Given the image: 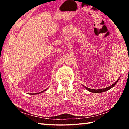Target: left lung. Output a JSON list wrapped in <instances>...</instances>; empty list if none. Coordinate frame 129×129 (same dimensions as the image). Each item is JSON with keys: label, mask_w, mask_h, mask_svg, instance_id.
Here are the masks:
<instances>
[{"label": "left lung", "mask_w": 129, "mask_h": 129, "mask_svg": "<svg viewBox=\"0 0 129 129\" xmlns=\"http://www.w3.org/2000/svg\"><path fill=\"white\" fill-rule=\"evenodd\" d=\"M119 78H118V79L117 80V81H115L114 84H112V85H110V86H108V87H106V88H103V89H90V88H88V87H86V86H84V85H82V86H84V88H85L86 90H88L89 91H90V92H91V93H102V92H104V91H108V90H109V89H110L111 88H112L113 87H114V86H115V85L117 84V82H118V81L119 80Z\"/></svg>", "instance_id": "1"}]
</instances>
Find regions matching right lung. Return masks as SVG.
I'll list each match as a JSON object with an SVG mask.
<instances>
[{"instance_id":"1","label":"right lung","mask_w":129,"mask_h":129,"mask_svg":"<svg viewBox=\"0 0 129 129\" xmlns=\"http://www.w3.org/2000/svg\"><path fill=\"white\" fill-rule=\"evenodd\" d=\"M48 89V88H47ZM47 89H45L44 90H43V91H41V92H39V93H30L29 94H32V95H35V94H40V93H43V92H44L45 91H46L47 90Z\"/></svg>"}]
</instances>
